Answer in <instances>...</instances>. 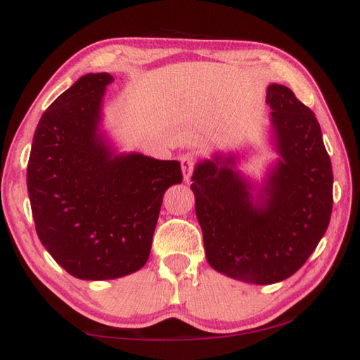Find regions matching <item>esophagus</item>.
I'll return each instance as SVG.
<instances>
[{
	"label": "esophagus",
	"instance_id": "34e87169",
	"mask_svg": "<svg viewBox=\"0 0 360 360\" xmlns=\"http://www.w3.org/2000/svg\"><path fill=\"white\" fill-rule=\"evenodd\" d=\"M181 160V167H182V173H184V179L188 181L190 176L193 174V168L196 165V158L192 155V153H186L179 158Z\"/></svg>",
	"mask_w": 360,
	"mask_h": 360
}]
</instances>
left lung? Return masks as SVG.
Segmentation results:
<instances>
[{
    "label": "left lung",
    "instance_id": "left-lung-1",
    "mask_svg": "<svg viewBox=\"0 0 360 360\" xmlns=\"http://www.w3.org/2000/svg\"><path fill=\"white\" fill-rule=\"evenodd\" d=\"M266 103L281 159L257 200L233 170V156L198 164L190 186L209 264L255 285H272L300 269L333 212L331 159L314 112L277 83L267 86Z\"/></svg>",
    "mask_w": 360,
    "mask_h": 360
}]
</instances>
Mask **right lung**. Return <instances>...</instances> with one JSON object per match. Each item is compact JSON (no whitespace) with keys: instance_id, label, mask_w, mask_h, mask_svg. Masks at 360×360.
<instances>
[{"instance_id":"add662e5","label":"right lung","mask_w":360,"mask_h":360,"mask_svg":"<svg viewBox=\"0 0 360 360\" xmlns=\"http://www.w3.org/2000/svg\"><path fill=\"white\" fill-rule=\"evenodd\" d=\"M106 72L86 74L38 122L27 162L35 231L52 258L80 280L139 271L151 250L165 190L182 182L178 160L114 155L98 133Z\"/></svg>"}]
</instances>
